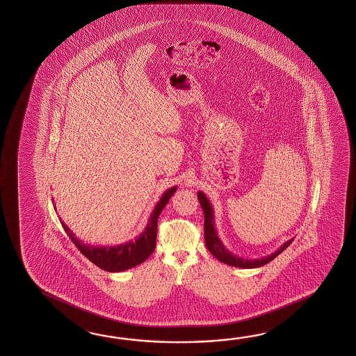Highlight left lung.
I'll return each mask as SVG.
<instances>
[{"label":"left lung","instance_id":"obj_1","mask_svg":"<svg viewBox=\"0 0 356 356\" xmlns=\"http://www.w3.org/2000/svg\"><path fill=\"white\" fill-rule=\"evenodd\" d=\"M197 197L198 201L201 204V207L204 210V242H206V247L207 250H210L213 257L218 258L220 262L227 264L229 266H234V267H239V268H257L261 266H265L266 264L271 262L273 258L277 257L281 252L286 250L290 243L293 242L294 239H290L288 242L284 243L280 248L275 250L271 254L266 256V257L261 258H242L236 254H233L230 250H227L224 247V244L221 242V239L218 235L216 227H215V215H213V209L209 198L206 197L204 192H197Z\"/></svg>","mask_w":356,"mask_h":356}]
</instances>
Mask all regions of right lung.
<instances>
[{"mask_svg":"<svg viewBox=\"0 0 356 356\" xmlns=\"http://www.w3.org/2000/svg\"><path fill=\"white\" fill-rule=\"evenodd\" d=\"M177 186L167 189L163 196L160 197L158 204H155L149 221L146 224L143 233L137 236L135 241L122 243L118 245H90L80 241L74 232L60 220V224L67 233L68 238L74 242L79 250L85 257L90 259L92 264L100 267L108 273H121L137 265H141L147 258L150 257L155 250L156 242V227L160 212L169 202L170 197L175 195Z\"/></svg>","mask_w":356,"mask_h":356,"instance_id":"obj_1","label":"right lung"}]
</instances>
